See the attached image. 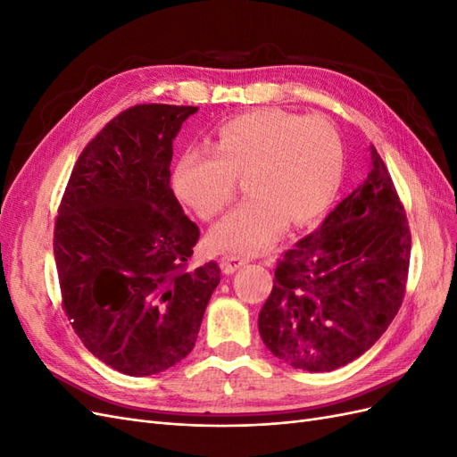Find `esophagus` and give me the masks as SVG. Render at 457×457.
Returning <instances> with one entry per match:
<instances>
[{"mask_svg":"<svg viewBox=\"0 0 457 457\" xmlns=\"http://www.w3.org/2000/svg\"><path fill=\"white\" fill-rule=\"evenodd\" d=\"M245 262L247 261L240 255H225L223 259H220V267H223L225 274H232V272H237L240 267H244Z\"/></svg>","mask_w":457,"mask_h":457,"instance_id":"1","label":"esophagus"}]
</instances>
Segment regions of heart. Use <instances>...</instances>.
Returning <instances> with one entry per match:
<instances>
[{
  "instance_id": "b5f03b06",
  "label": "heart",
  "mask_w": 457,
  "mask_h": 457,
  "mask_svg": "<svg viewBox=\"0 0 457 457\" xmlns=\"http://www.w3.org/2000/svg\"><path fill=\"white\" fill-rule=\"evenodd\" d=\"M245 177L250 198L212 228L219 252L255 255L292 223H309L334 202L343 177L337 129L320 116L261 108L225 121L212 148H190L173 173L177 196L202 219L219 215Z\"/></svg>"
}]
</instances>
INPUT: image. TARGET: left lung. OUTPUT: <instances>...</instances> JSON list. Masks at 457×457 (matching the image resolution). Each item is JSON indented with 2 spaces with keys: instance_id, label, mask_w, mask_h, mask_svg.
I'll list each match as a JSON object with an SVG mask.
<instances>
[{
  "instance_id": "left-lung-1",
  "label": "left lung",
  "mask_w": 457,
  "mask_h": 457,
  "mask_svg": "<svg viewBox=\"0 0 457 457\" xmlns=\"http://www.w3.org/2000/svg\"><path fill=\"white\" fill-rule=\"evenodd\" d=\"M370 152L366 181L284 253L259 312L262 343L295 370L331 371L356 361L403 305L406 212L373 145Z\"/></svg>"
}]
</instances>
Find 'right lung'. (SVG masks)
<instances>
[{"label":"right lung","instance_id":"right-lung-1","mask_svg":"<svg viewBox=\"0 0 457 457\" xmlns=\"http://www.w3.org/2000/svg\"><path fill=\"white\" fill-rule=\"evenodd\" d=\"M198 106L139 104L81 152L54 225L62 307L86 349L154 376L195 349L217 262L185 270L200 228L170 185L173 139Z\"/></svg>","mask_w":457,"mask_h":457}]
</instances>
